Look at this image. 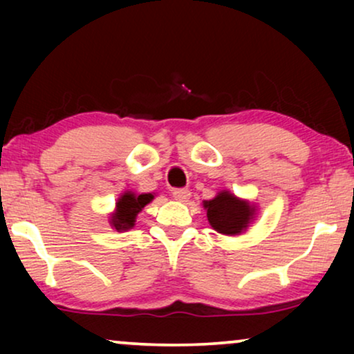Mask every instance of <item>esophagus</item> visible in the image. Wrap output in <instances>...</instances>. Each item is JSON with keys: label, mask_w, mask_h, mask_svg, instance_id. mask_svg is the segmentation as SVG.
<instances>
[{"label": "esophagus", "mask_w": 354, "mask_h": 354, "mask_svg": "<svg viewBox=\"0 0 354 354\" xmlns=\"http://www.w3.org/2000/svg\"><path fill=\"white\" fill-rule=\"evenodd\" d=\"M172 196L176 198L177 201H187L188 198H190V190H187V188H174Z\"/></svg>", "instance_id": "1"}]
</instances>
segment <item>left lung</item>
<instances>
[{"mask_svg":"<svg viewBox=\"0 0 354 354\" xmlns=\"http://www.w3.org/2000/svg\"><path fill=\"white\" fill-rule=\"evenodd\" d=\"M207 221L219 234L236 235L248 227L254 209L246 201L235 198L229 192H222L214 200L206 201Z\"/></svg>","mask_w":354,"mask_h":354,"instance_id":"1","label":"left lung"}]
</instances>
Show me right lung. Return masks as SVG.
Here are the masks:
<instances>
[{"label":"right lung","instance_id":"obj_1","mask_svg":"<svg viewBox=\"0 0 354 354\" xmlns=\"http://www.w3.org/2000/svg\"><path fill=\"white\" fill-rule=\"evenodd\" d=\"M153 200L151 193H143V195H133V193H124L118 201V209L113 214V227L115 230L132 229L137 219V214Z\"/></svg>","mask_w":354,"mask_h":354}]
</instances>
